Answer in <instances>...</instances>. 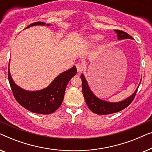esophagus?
Listing matches in <instances>:
<instances>
[{
  "mask_svg": "<svg viewBox=\"0 0 152 152\" xmlns=\"http://www.w3.org/2000/svg\"><path fill=\"white\" fill-rule=\"evenodd\" d=\"M76 68H77V72L81 73V72L84 70L85 66L82 62H78V63L76 64Z\"/></svg>",
  "mask_w": 152,
  "mask_h": 152,
  "instance_id": "1",
  "label": "esophagus"
}]
</instances>
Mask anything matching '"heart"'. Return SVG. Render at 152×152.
<instances>
[{
  "label": "heart",
  "instance_id": "heart-1",
  "mask_svg": "<svg viewBox=\"0 0 152 152\" xmlns=\"http://www.w3.org/2000/svg\"><path fill=\"white\" fill-rule=\"evenodd\" d=\"M92 38L94 41H97V40H99V39H100V37L98 36V35H96V36H93Z\"/></svg>",
  "mask_w": 152,
  "mask_h": 152
}]
</instances>
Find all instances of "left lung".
I'll return each mask as SVG.
<instances>
[{"label": "left lung", "instance_id": "8db88e82", "mask_svg": "<svg viewBox=\"0 0 152 152\" xmlns=\"http://www.w3.org/2000/svg\"><path fill=\"white\" fill-rule=\"evenodd\" d=\"M115 32L117 33L118 39H119V40L124 39H133V37L132 36H130L129 34L125 32H123V31L115 30ZM80 77L82 79L83 95H84L86 104L89 108V109L93 113L99 114V115H107V114L114 113L125 109L134 100L137 91H138V88H137L132 96H130L123 101L120 102H108L101 100V99H98L93 95V93L91 92L90 88H89L84 75L82 74Z\"/></svg>", "mask_w": 152, "mask_h": 152}]
</instances>
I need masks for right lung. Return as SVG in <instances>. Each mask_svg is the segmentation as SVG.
I'll return each instance as SVG.
<instances>
[{
	"label": "right lung",
	"mask_w": 152,
	"mask_h": 152,
	"mask_svg": "<svg viewBox=\"0 0 152 152\" xmlns=\"http://www.w3.org/2000/svg\"><path fill=\"white\" fill-rule=\"evenodd\" d=\"M36 25L43 26L45 23L35 22L26 28ZM47 26H49L48 24ZM77 73L75 66L62 72L46 88L38 91H27L14 84L8 69V80L13 95L19 104L32 113L50 114L57 111L63 102L68 83Z\"/></svg>",
	"instance_id": "1"
}]
</instances>
